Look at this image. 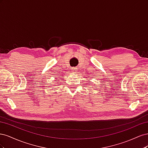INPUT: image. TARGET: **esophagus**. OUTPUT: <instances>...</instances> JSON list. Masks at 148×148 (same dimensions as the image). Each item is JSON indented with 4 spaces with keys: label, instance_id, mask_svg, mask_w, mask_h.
<instances>
[{
    "label": "esophagus",
    "instance_id": "obj_1",
    "mask_svg": "<svg viewBox=\"0 0 148 148\" xmlns=\"http://www.w3.org/2000/svg\"><path fill=\"white\" fill-rule=\"evenodd\" d=\"M71 71H72V73H77V68H75V67H73V68L71 69Z\"/></svg>",
    "mask_w": 148,
    "mask_h": 148
}]
</instances>
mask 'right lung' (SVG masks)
I'll list each match as a JSON object with an SVG mask.
<instances>
[{"label":"right lung","mask_w":148,"mask_h":148,"mask_svg":"<svg viewBox=\"0 0 148 148\" xmlns=\"http://www.w3.org/2000/svg\"><path fill=\"white\" fill-rule=\"evenodd\" d=\"M56 82H58V81H56Z\"/></svg>","instance_id":"right-lung-1"}]
</instances>
